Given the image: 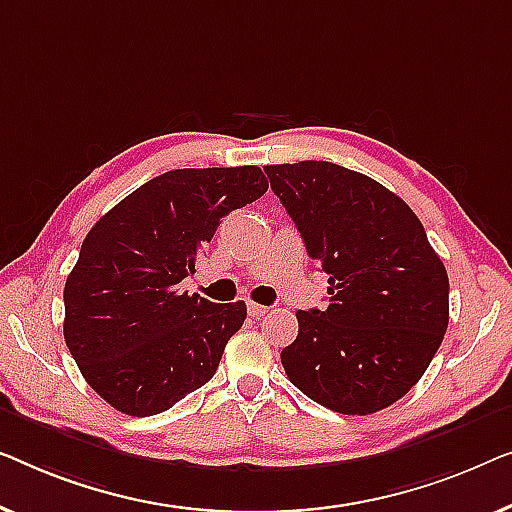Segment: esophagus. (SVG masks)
<instances>
[{"instance_id": "34e87169", "label": "esophagus", "mask_w": 512, "mask_h": 512, "mask_svg": "<svg viewBox=\"0 0 512 512\" xmlns=\"http://www.w3.org/2000/svg\"><path fill=\"white\" fill-rule=\"evenodd\" d=\"M248 313H250V318L259 320V318H262L264 313H269V308H266V306H259V304H255V301H250V304H248Z\"/></svg>"}]
</instances>
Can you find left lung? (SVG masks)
Listing matches in <instances>:
<instances>
[{"mask_svg": "<svg viewBox=\"0 0 512 512\" xmlns=\"http://www.w3.org/2000/svg\"><path fill=\"white\" fill-rule=\"evenodd\" d=\"M306 253L329 276L325 311H297L280 352L306 397L343 415L378 413L408 394L450 320V280L422 222L397 194L334 162L264 167Z\"/></svg>", "mask_w": 512, "mask_h": 512, "instance_id": "1", "label": "left lung"}]
</instances>
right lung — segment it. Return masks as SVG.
Returning <instances> with one entry per match:
<instances>
[{
    "label": "right lung",
    "instance_id": "right-lung-1",
    "mask_svg": "<svg viewBox=\"0 0 512 512\" xmlns=\"http://www.w3.org/2000/svg\"><path fill=\"white\" fill-rule=\"evenodd\" d=\"M266 190L259 167L167 171L85 236L64 285V341L115 410L157 415L213 378L246 304H213L178 283L220 220Z\"/></svg>",
    "mask_w": 512,
    "mask_h": 512
}]
</instances>
